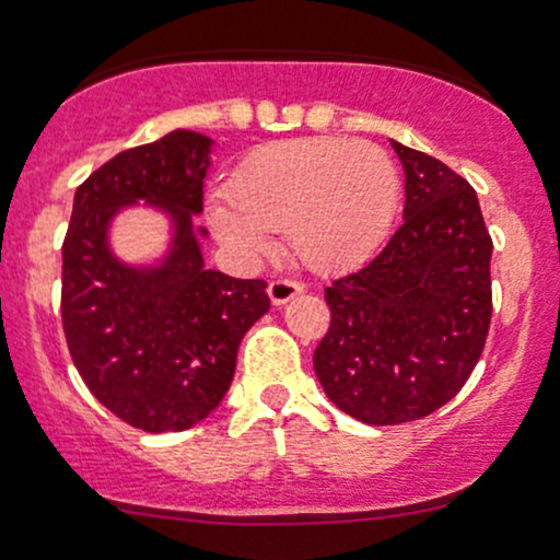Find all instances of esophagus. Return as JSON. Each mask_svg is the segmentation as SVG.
Returning a JSON list of instances; mask_svg holds the SVG:
<instances>
[{
  "instance_id": "obj_1",
  "label": "esophagus",
  "mask_w": 560,
  "mask_h": 560,
  "mask_svg": "<svg viewBox=\"0 0 560 560\" xmlns=\"http://www.w3.org/2000/svg\"><path fill=\"white\" fill-rule=\"evenodd\" d=\"M302 289L305 287L294 279H273L271 284H268V298H271L273 305H284V302L298 298Z\"/></svg>"
}]
</instances>
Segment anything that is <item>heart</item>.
<instances>
[{"label": "heart", "mask_w": 560, "mask_h": 560, "mask_svg": "<svg viewBox=\"0 0 560 560\" xmlns=\"http://www.w3.org/2000/svg\"><path fill=\"white\" fill-rule=\"evenodd\" d=\"M226 199L210 213L223 242L260 253L266 234H284L302 266L326 273L363 260L387 236L400 176L371 141L289 139L242 160Z\"/></svg>", "instance_id": "heart-1"}]
</instances>
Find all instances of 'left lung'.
Instances as JSON below:
<instances>
[{"label": "left lung", "instance_id": "left-lung-1", "mask_svg": "<svg viewBox=\"0 0 560 560\" xmlns=\"http://www.w3.org/2000/svg\"><path fill=\"white\" fill-rule=\"evenodd\" d=\"M405 218L382 253L326 287L331 311L313 369L352 419L392 427L458 395L492 318V236L477 191L442 160L392 141Z\"/></svg>", "mask_w": 560, "mask_h": 560}]
</instances>
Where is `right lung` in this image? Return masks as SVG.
Wrapping results in <instances>:
<instances>
[{
  "instance_id": "add662e5",
  "label": "right lung",
  "mask_w": 560,
  "mask_h": 560,
  "mask_svg": "<svg viewBox=\"0 0 560 560\" xmlns=\"http://www.w3.org/2000/svg\"><path fill=\"white\" fill-rule=\"evenodd\" d=\"M210 139L173 131L107 160L75 189L62 242V331L89 392L144 432H184L218 408L236 350L268 313L262 279L202 268L191 213H202ZM150 198L177 218V247L155 272L120 267L106 221L120 203Z\"/></svg>"
}]
</instances>
